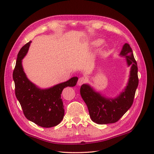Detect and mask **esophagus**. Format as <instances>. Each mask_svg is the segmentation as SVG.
Wrapping results in <instances>:
<instances>
[{
	"label": "esophagus",
	"mask_w": 154,
	"mask_h": 154,
	"mask_svg": "<svg viewBox=\"0 0 154 154\" xmlns=\"http://www.w3.org/2000/svg\"><path fill=\"white\" fill-rule=\"evenodd\" d=\"M87 81V79L85 77H81L79 79V80H78V82H77V84L79 86H81L82 85L83 83H85Z\"/></svg>",
	"instance_id": "34e87169"
}]
</instances>
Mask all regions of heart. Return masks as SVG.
Here are the masks:
<instances>
[{"label": "heart", "mask_w": 154, "mask_h": 154, "mask_svg": "<svg viewBox=\"0 0 154 154\" xmlns=\"http://www.w3.org/2000/svg\"><path fill=\"white\" fill-rule=\"evenodd\" d=\"M103 43V40H101V39H97L91 42V47L92 48H95L100 46V45Z\"/></svg>", "instance_id": "b5f03b06"}]
</instances>
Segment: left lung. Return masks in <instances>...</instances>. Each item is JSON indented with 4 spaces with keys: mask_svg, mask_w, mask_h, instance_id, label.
<instances>
[{
    "mask_svg": "<svg viewBox=\"0 0 154 154\" xmlns=\"http://www.w3.org/2000/svg\"><path fill=\"white\" fill-rule=\"evenodd\" d=\"M120 56L126 58L127 66H130V69L126 86L116 97L103 95L87 83L81 87V95L87 104L91 119L98 124L117 122L132 105L138 85V67L128 44L123 45Z\"/></svg>",
    "mask_w": 154,
    "mask_h": 154,
    "instance_id": "1",
    "label": "left lung"
}]
</instances>
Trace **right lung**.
<instances>
[{
    "instance_id": "right-lung-1",
    "label": "right lung",
    "mask_w": 154,
    "mask_h": 154,
    "mask_svg": "<svg viewBox=\"0 0 154 154\" xmlns=\"http://www.w3.org/2000/svg\"><path fill=\"white\" fill-rule=\"evenodd\" d=\"M31 42L25 44L17 55L13 71L15 94L28 120L41 127H54L60 124L64 116L62 91L67 87L76 85L78 77H73L46 89H41L31 82L22 67V60L26 55Z\"/></svg>"
}]
</instances>
